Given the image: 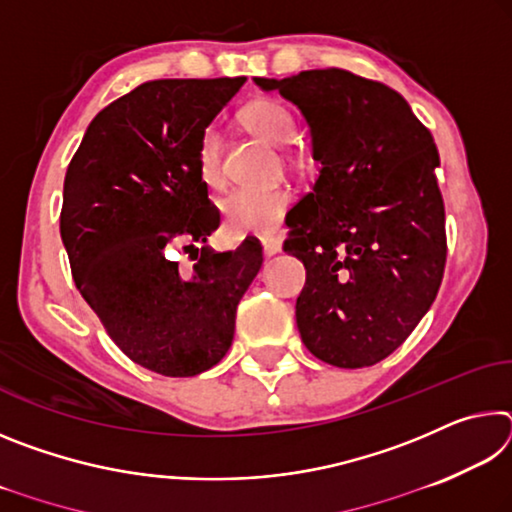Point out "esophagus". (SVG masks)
I'll return each instance as SVG.
<instances>
[{
	"label": "esophagus",
	"mask_w": 512,
	"mask_h": 512,
	"mask_svg": "<svg viewBox=\"0 0 512 512\" xmlns=\"http://www.w3.org/2000/svg\"><path fill=\"white\" fill-rule=\"evenodd\" d=\"M262 248L266 257H273L282 250V239L280 237H264L262 239Z\"/></svg>",
	"instance_id": "esophagus-1"
}]
</instances>
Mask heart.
Listing matches in <instances>:
<instances>
[{"instance_id":"1","label":"heart","mask_w":512,"mask_h":512,"mask_svg":"<svg viewBox=\"0 0 512 512\" xmlns=\"http://www.w3.org/2000/svg\"><path fill=\"white\" fill-rule=\"evenodd\" d=\"M241 121L250 133L262 137L273 146H287L296 137V117L277 99H255L241 110ZM289 155H300L298 149H289ZM196 167L207 187L223 183L221 167V140L214 128H207L201 135L196 151ZM291 207V194L284 189H237L219 203L223 223L232 235L268 237L280 230Z\"/></svg>"}]
</instances>
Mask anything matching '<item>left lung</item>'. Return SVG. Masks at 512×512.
I'll use <instances>...</instances> for the list:
<instances>
[{
    "mask_svg": "<svg viewBox=\"0 0 512 512\" xmlns=\"http://www.w3.org/2000/svg\"><path fill=\"white\" fill-rule=\"evenodd\" d=\"M296 103L320 171L284 250L307 268L296 320L336 368L375 366L406 341L443 282L438 149L402 94L348 69L255 79Z\"/></svg>",
    "mask_w": 512,
    "mask_h": 512,
    "instance_id": "1",
    "label": "left lung"
}]
</instances>
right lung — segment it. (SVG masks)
Masks as SVG:
<instances>
[{"mask_svg": "<svg viewBox=\"0 0 512 512\" xmlns=\"http://www.w3.org/2000/svg\"><path fill=\"white\" fill-rule=\"evenodd\" d=\"M246 83L160 79L92 119L65 173L60 237L76 289L128 359L164 377H194L230 350L241 296L262 246H205L221 214L198 176L205 128ZM185 249L195 264L172 259Z\"/></svg>", "mask_w": 512, "mask_h": 512, "instance_id": "obj_1", "label": "right lung"}]
</instances>
